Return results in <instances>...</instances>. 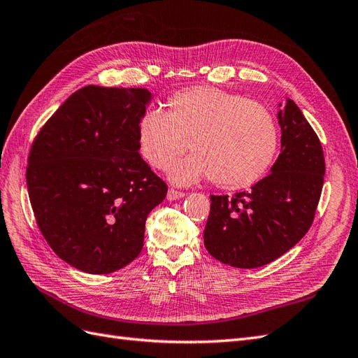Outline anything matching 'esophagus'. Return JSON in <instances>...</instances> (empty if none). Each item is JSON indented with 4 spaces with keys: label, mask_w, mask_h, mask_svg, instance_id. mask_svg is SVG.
Here are the masks:
<instances>
[{
    "label": "esophagus",
    "mask_w": 358,
    "mask_h": 358,
    "mask_svg": "<svg viewBox=\"0 0 358 358\" xmlns=\"http://www.w3.org/2000/svg\"><path fill=\"white\" fill-rule=\"evenodd\" d=\"M182 197H185V192H180V191H176V189H173V188H170L167 191V200H170V201L182 199Z\"/></svg>",
    "instance_id": "esophagus-1"
}]
</instances>
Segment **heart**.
Listing matches in <instances>:
<instances>
[{
    "mask_svg": "<svg viewBox=\"0 0 358 358\" xmlns=\"http://www.w3.org/2000/svg\"><path fill=\"white\" fill-rule=\"evenodd\" d=\"M279 140L267 107L210 86L175 92L167 113L148 110L137 124L140 154L155 169L170 167L188 146L196 152L171 167L178 185L208 178L225 189L252 185L272 167Z\"/></svg>",
    "mask_w": 358,
    "mask_h": 358,
    "instance_id": "b5f03b06",
    "label": "heart"
}]
</instances>
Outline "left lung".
I'll list each match as a JSON object with an SVG mask.
<instances>
[{"instance_id":"1","label":"left lung","mask_w":358,"mask_h":358,"mask_svg":"<svg viewBox=\"0 0 358 358\" xmlns=\"http://www.w3.org/2000/svg\"><path fill=\"white\" fill-rule=\"evenodd\" d=\"M278 119L282 136L272 173L233 199L210 196L204 246L224 264L272 263L308 233L315 216L326 173L320 138L289 99Z\"/></svg>"}]
</instances>
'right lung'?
<instances>
[{"instance_id": "1", "label": "right lung", "mask_w": 358, "mask_h": 358, "mask_svg": "<svg viewBox=\"0 0 358 358\" xmlns=\"http://www.w3.org/2000/svg\"><path fill=\"white\" fill-rule=\"evenodd\" d=\"M149 101L145 88L85 86L32 142L27 187L37 225L82 272L112 273L137 258L148 215L167 196L138 154L137 124Z\"/></svg>"}]
</instances>
